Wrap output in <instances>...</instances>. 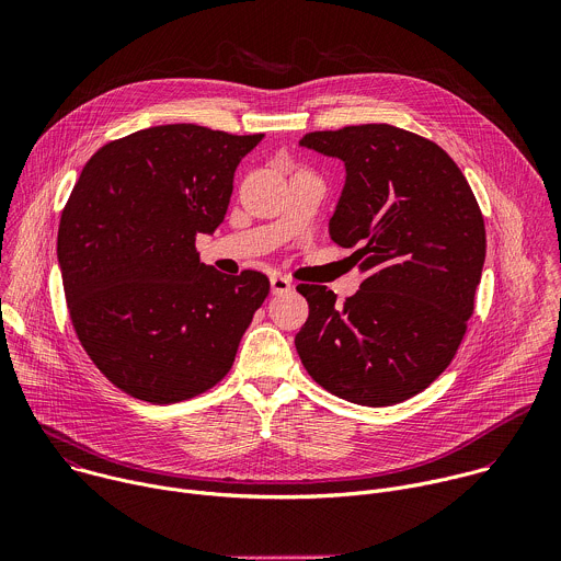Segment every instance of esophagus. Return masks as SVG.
<instances>
[{
    "label": "esophagus",
    "mask_w": 561,
    "mask_h": 561,
    "mask_svg": "<svg viewBox=\"0 0 561 561\" xmlns=\"http://www.w3.org/2000/svg\"><path fill=\"white\" fill-rule=\"evenodd\" d=\"M293 290V282L286 275H273L271 277V293L273 295H282V293H290Z\"/></svg>",
    "instance_id": "obj_1"
}]
</instances>
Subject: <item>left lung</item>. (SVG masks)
Listing matches in <instances>:
<instances>
[{"mask_svg": "<svg viewBox=\"0 0 561 561\" xmlns=\"http://www.w3.org/2000/svg\"><path fill=\"white\" fill-rule=\"evenodd\" d=\"M346 167L329 221L364 275L344 304L299 284L308 319L295 348L308 375L362 407H392L453 362L486 260L479 204L450 154L390 124L314 130L299 141Z\"/></svg>", "mask_w": 561, "mask_h": 561, "instance_id": "left-lung-1", "label": "left lung"}]
</instances>
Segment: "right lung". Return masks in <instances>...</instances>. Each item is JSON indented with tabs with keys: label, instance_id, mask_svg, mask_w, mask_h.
Here are the masks:
<instances>
[{
	"label": "right lung",
	"instance_id": "right-lung-1",
	"mask_svg": "<svg viewBox=\"0 0 561 561\" xmlns=\"http://www.w3.org/2000/svg\"><path fill=\"white\" fill-rule=\"evenodd\" d=\"M260 135L195 124L152 126L102 146L59 219L57 260L72 329L124 392L175 404L230 370L271 282L199 262L232 178Z\"/></svg>",
	"mask_w": 561,
	"mask_h": 561
}]
</instances>
